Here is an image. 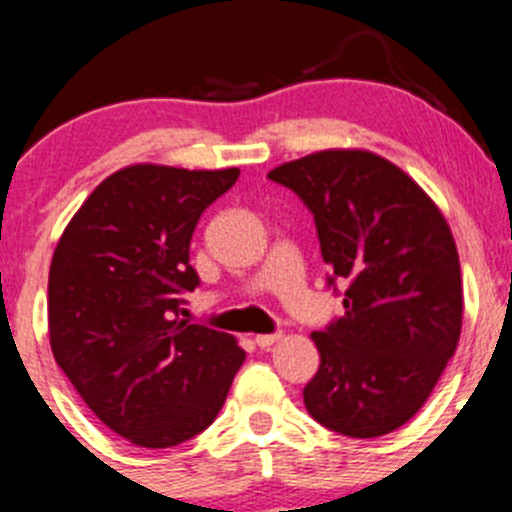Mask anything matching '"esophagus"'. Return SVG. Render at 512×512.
I'll return each mask as SVG.
<instances>
[{"label":"esophagus","instance_id":"obj_1","mask_svg":"<svg viewBox=\"0 0 512 512\" xmlns=\"http://www.w3.org/2000/svg\"><path fill=\"white\" fill-rule=\"evenodd\" d=\"M277 339H280V334H257L255 337V344L260 349H270L272 344L277 342Z\"/></svg>","mask_w":512,"mask_h":512}]
</instances>
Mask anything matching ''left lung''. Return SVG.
I'll return each instance as SVG.
<instances>
[{
  "instance_id": "1",
  "label": "left lung",
  "mask_w": 512,
  "mask_h": 512,
  "mask_svg": "<svg viewBox=\"0 0 512 512\" xmlns=\"http://www.w3.org/2000/svg\"><path fill=\"white\" fill-rule=\"evenodd\" d=\"M267 178L314 215L329 285L347 282L344 317L312 334L322 364L304 406L349 438L396 431L426 404L461 337L451 227L416 180L369 151H319Z\"/></svg>"
}]
</instances>
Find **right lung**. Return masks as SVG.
I'll use <instances>...</instances> for the list:
<instances>
[{
  "label": "right lung",
  "mask_w": 512,
  "mask_h": 512,
  "mask_svg": "<svg viewBox=\"0 0 512 512\" xmlns=\"http://www.w3.org/2000/svg\"><path fill=\"white\" fill-rule=\"evenodd\" d=\"M240 170L138 163L71 218L49 270V339L81 399L118 436L170 448L215 421L245 352L178 317L200 285L190 240Z\"/></svg>",
  "instance_id": "right-lung-1"
}]
</instances>
